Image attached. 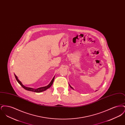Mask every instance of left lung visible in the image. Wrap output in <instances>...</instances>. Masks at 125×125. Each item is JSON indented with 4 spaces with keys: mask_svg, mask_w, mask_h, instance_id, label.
<instances>
[{
    "mask_svg": "<svg viewBox=\"0 0 125 125\" xmlns=\"http://www.w3.org/2000/svg\"><path fill=\"white\" fill-rule=\"evenodd\" d=\"M70 87H71V88L72 89H73V88H72V87H71V86H70Z\"/></svg>",
    "mask_w": 125,
    "mask_h": 125,
    "instance_id": "obj_1",
    "label": "left lung"
}]
</instances>
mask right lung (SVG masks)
<instances>
[{
    "label": "right lung",
    "mask_w": 125,
    "mask_h": 125,
    "mask_svg": "<svg viewBox=\"0 0 125 125\" xmlns=\"http://www.w3.org/2000/svg\"><path fill=\"white\" fill-rule=\"evenodd\" d=\"M14 76H15V77L16 78L17 81L18 82V83H19L23 88L24 89H26V90H29V91H33V92H37V93H39V92H41L42 91H43L45 90L48 89V88H50L51 86L52 85L53 83L54 80V77L53 78L51 82L48 85L46 86L45 87H41V88H38V89H32V88H29V87H26L25 86H24L23 85H22V84L21 83V81H20L19 80H18V78L17 76L14 74Z\"/></svg>",
    "instance_id": "add662e5"
}]
</instances>
